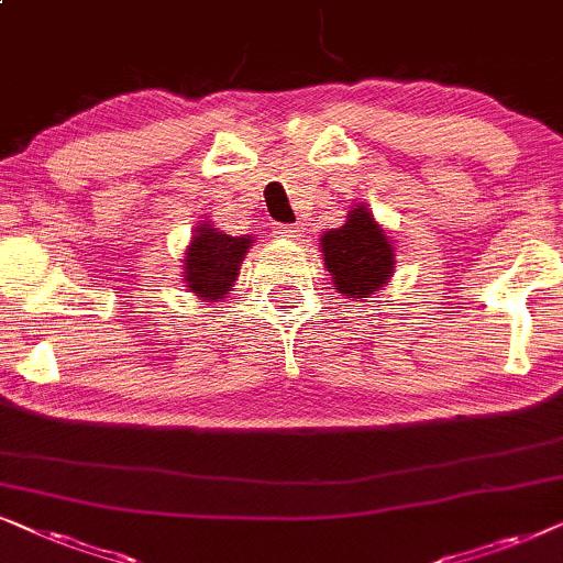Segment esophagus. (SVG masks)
I'll return each instance as SVG.
<instances>
[{
	"label": "esophagus",
	"instance_id": "obj_1",
	"mask_svg": "<svg viewBox=\"0 0 563 563\" xmlns=\"http://www.w3.org/2000/svg\"><path fill=\"white\" fill-rule=\"evenodd\" d=\"M301 223H277L275 227V234L283 236V239H296L301 236Z\"/></svg>",
	"mask_w": 563,
	"mask_h": 563
}]
</instances>
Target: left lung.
Here are the masks:
<instances>
[{"instance_id": "left-lung-1", "label": "left lung", "mask_w": 563, "mask_h": 563, "mask_svg": "<svg viewBox=\"0 0 563 563\" xmlns=\"http://www.w3.org/2000/svg\"><path fill=\"white\" fill-rule=\"evenodd\" d=\"M324 265L332 273L334 288L347 298H368L384 288L394 269V246L386 231L373 221L368 208L350 211L347 223L327 231L321 239Z\"/></svg>"}]
</instances>
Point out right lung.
I'll return each instance as SVG.
<instances>
[{
	"label": "right lung",
	"mask_w": 563,
	"mask_h": 563,
	"mask_svg": "<svg viewBox=\"0 0 563 563\" xmlns=\"http://www.w3.org/2000/svg\"><path fill=\"white\" fill-rule=\"evenodd\" d=\"M252 242V236H229L211 229V223H200L185 260L187 288L206 301H219L234 286Z\"/></svg>",
	"instance_id": "add662e5"
}]
</instances>
